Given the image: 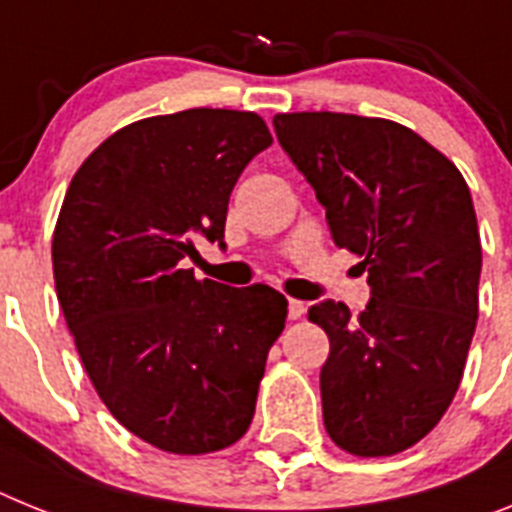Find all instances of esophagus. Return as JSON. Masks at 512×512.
<instances>
[{"instance_id": "34e87169", "label": "esophagus", "mask_w": 512, "mask_h": 512, "mask_svg": "<svg viewBox=\"0 0 512 512\" xmlns=\"http://www.w3.org/2000/svg\"><path fill=\"white\" fill-rule=\"evenodd\" d=\"M304 312H307V304L299 302V299H289V320H299Z\"/></svg>"}]
</instances>
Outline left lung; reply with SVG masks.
<instances>
[{
  "label": "left lung",
  "instance_id": "8db88e82",
  "mask_svg": "<svg viewBox=\"0 0 512 512\" xmlns=\"http://www.w3.org/2000/svg\"><path fill=\"white\" fill-rule=\"evenodd\" d=\"M273 124L325 205L333 242L362 260L372 286L356 317L341 302L307 312L330 338L325 429L359 458L403 453L453 403L474 338L482 239L468 184L390 119L294 111Z\"/></svg>",
  "mask_w": 512,
  "mask_h": 512
}]
</instances>
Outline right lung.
Returning <instances> with one entry per match:
<instances>
[{
  "label": "right lung",
  "instance_id": "add662e5",
  "mask_svg": "<svg viewBox=\"0 0 512 512\" xmlns=\"http://www.w3.org/2000/svg\"><path fill=\"white\" fill-rule=\"evenodd\" d=\"M273 143L255 111L187 109L132 122L75 171L51 260L64 320L111 416L153 448L205 455L252 424L289 302L184 268L223 242L229 195Z\"/></svg>",
  "mask_w": 512,
  "mask_h": 512
}]
</instances>
